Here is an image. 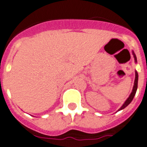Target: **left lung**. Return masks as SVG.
Listing matches in <instances>:
<instances>
[{
	"instance_id": "obj_1",
	"label": "left lung",
	"mask_w": 147,
	"mask_h": 147,
	"mask_svg": "<svg viewBox=\"0 0 147 147\" xmlns=\"http://www.w3.org/2000/svg\"><path fill=\"white\" fill-rule=\"evenodd\" d=\"M133 55H134V58H135V60L136 62L137 61V59H136V55L134 54L133 52ZM137 88H138V73L136 71V79H135V82H134V86H133V89H132V92L131 93V95L129 96V97L128 98V99L125 101V102L123 104L121 107L119 109V110H123V109H125L127 106H128L129 103H130L132 101V99H133L134 96L136 95V90H137Z\"/></svg>"
}]
</instances>
